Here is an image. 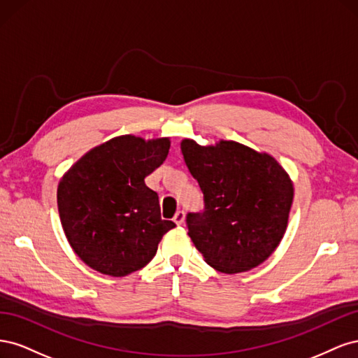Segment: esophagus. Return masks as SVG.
I'll return each instance as SVG.
<instances>
[{
    "instance_id": "1",
    "label": "esophagus",
    "mask_w": 358,
    "mask_h": 358,
    "mask_svg": "<svg viewBox=\"0 0 358 358\" xmlns=\"http://www.w3.org/2000/svg\"><path fill=\"white\" fill-rule=\"evenodd\" d=\"M173 221H175L178 225L183 224V221H185V212H183V210H178V212L175 213V216H173Z\"/></svg>"
}]
</instances>
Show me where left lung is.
Segmentation results:
<instances>
[{"mask_svg":"<svg viewBox=\"0 0 358 358\" xmlns=\"http://www.w3.org/2000/svg\"><path fill=\"white\" fill-rule=\"evenodd\" d=\"M180 149L203 192L204 208L187 213V227L206 263L230 275L262 264L287 229L294 196L287 171L236 142L204 148L185 138Z\"/></svg>","mask_w":358,"mask_h":358,"instance_id":"8db88e82","label":"left lung"}]
</instances>
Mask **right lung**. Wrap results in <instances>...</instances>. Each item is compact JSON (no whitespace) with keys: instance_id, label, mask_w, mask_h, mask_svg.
<instances>
[{"instance_id":"right-lung-1","label":"right lung","mask_w":358,"mask_h":358,"mask_svg":"<svg viewBox=\"0 0 358 358\" xmlns=\"http://www.w3.org/2000/svg\"><path fill=\"white\" fill-rule=\"evenodd\" d=\"M170 140L121 136L92 149L62 178L64 233L85 264L109 276L145 267L176 224L161 220L158 194L145 178L169 155Z\"/></svg>"}]
</instances>
